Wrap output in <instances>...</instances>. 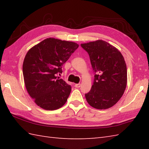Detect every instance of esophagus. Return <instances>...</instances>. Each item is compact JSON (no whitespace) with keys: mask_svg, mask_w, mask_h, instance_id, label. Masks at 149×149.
I'll return each mask as SVG.
<instances>
[{"mask_svg":"<svg viewBox=\"0 0 149 149\" xmlns=\"http://www.w3.org/2000/svg\"><path fill=\"white\" fill-rule=\"evenodd\" d=\"M81 86V84L78 83V84H75V88H79Z\"/></svg>","mask_w":149,"mask_h":149,"instance_id":"34e87169","label":"esophagus"}]
</instances>
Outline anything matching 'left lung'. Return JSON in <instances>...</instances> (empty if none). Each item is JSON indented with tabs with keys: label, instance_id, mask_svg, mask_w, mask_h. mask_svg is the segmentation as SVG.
<instances>
[{
	"label": "left lung",
	"instance_id": "8db88e82",
	"mask_svg": "<svg viewBox=\"0 0 149 149\" xmlns=\"http://www.w3.org/2000/svg\"><path fill=\"white\" fill-rule=\"evenodd\" d=\"M81 46L90 56L95 74L91 89L85 97L91 106L106 109L113 106L123 95L127 85V66L124 58L116 47L103 40Z\"/></svg>",
	"mask_w": 149,
	"mask_h": 149
}]
</instances>
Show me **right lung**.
Instances as JSON below:
<instances>
[{
	"label": "right lung",
	"mask_w": 149,
	"mask_h": 149,
	"mask_svg": "<svg viewBox=\"0 0 149 149\" xmlns=\"http://www.w3.org/2000/svg\"><path fill=\"white\" fill-rule=\"evenodd\" d=\"M79 47L77 43L49 38L30 49L23 63V75L28 93L38 106L56 110L66 103L71 86L56 75Z\"/></svg>",
	"instance_id": "right-lung-1"
}]
</instances>
